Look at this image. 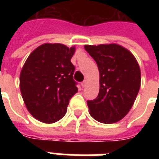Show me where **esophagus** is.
I'll list each match as a JSON object with an SVG mask.
<instances>
[{"label": "esophagus", "instance_id": "obj_1", "mask_svg": "<svg viewBox=\"0 0 159 159\" xmlns=\"http://www.w3.org/2000/svg\"><path fill=\"white\" fill-rule=\"evenodd\" d=\"M81 85H82V87H86V86H87V81H86V80H84V81H83V82L81 83Z\"/></svg>", "mask_w": 159, "mask_h": 159}]
</instances>
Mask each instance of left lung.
Masks as SVG:
<instances>
[{"instance_id": "obj_1", "label": "left lung", "mask_w": 159, "mask_h": 159, "mask_svg": "<svg viewBox=\"0 0 159 159\" xmlns=\"http://www.w3.org/2000/svg\"><path fill=\"white\" fill-rule=\"evenodd\" d=\"M100 72L97 98L87 101L91 116L104 124L116 123L127 115L140 88V68L134 55L122 46L85 45Z\"/></svg>"}]
</instances>
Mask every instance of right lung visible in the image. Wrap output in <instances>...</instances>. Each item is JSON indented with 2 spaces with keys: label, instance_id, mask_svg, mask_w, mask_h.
I'll return each mask as SVG.
<instances>
[{
  "label": "right lung",
  "instance_id": "obj_1",
  "mask_svg": "<svg viewBox=\"0 0 159 159\" xmlns=\"http://www.w3.org/2000/svg\"><path fill=\"white\" fill-rule=\"evenodd\" d=\"M75 48L44 43L30 54L21 70L20 87L29 112L43 123H54L67 113L77 92L71 62Z\"/></svg>",
  "mask_w": 159,
  "mask_h": 159
}]
</instances>
